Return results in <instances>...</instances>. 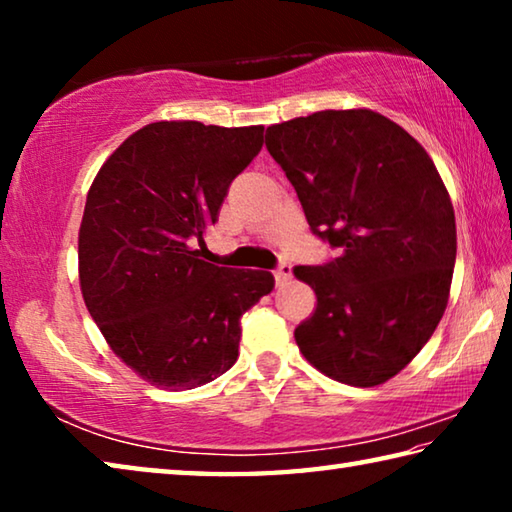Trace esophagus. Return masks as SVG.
Segmentation results:
<instances>
[{
  "label": "esophagus",
  "mask_w": 512,
  "mask_h": 512,
  "mask_svg": "<svg viewBox=\"0 0 512 512\" xmlns=\"http://www.w3.org/2000/svg\"><path fill=\"white\" fill-rule=\"evenodd\" d=\"M291 275H293V268H291V264H280L275 268V282L280 284H287L289 280H291Z\"/></svg>",
  "instance_id": "34e87169"
}]
</instances>
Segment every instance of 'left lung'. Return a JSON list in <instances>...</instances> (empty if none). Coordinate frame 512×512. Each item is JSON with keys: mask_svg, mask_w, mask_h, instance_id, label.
Masks as SVG:
<instances>
[{"mask_svg": "<svg viewBox=\"0 0 512 512\" xmlns=\"http://www.w3.org/2000/svg\"><path fill=\"white\" fill-rule=\"evenodd\" d=\"M311 232L339 250L293 275L316 291L296 327L311 366L350 386L395 377L445 314L456 262L454 207L436 164L372 110H323L266 128Z\"/></svg>", "mask_w": 512, "mask_h": 512, "instance_id": "left-lung-1", "label": "left lung"}]
</instances>
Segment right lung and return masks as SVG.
<instances>
[{
    "label": "right lung",
    "mask_w": 512,
    "mask_h": 512,
    "mask_svg": "<svg viewBox=\"0 0 512 512\" xmlns=\"http://www.w3.org/2000/svg\"><path fill=\"white\" fill-rule=\"evenodd\" d=\"M264 126L155 121L103 162L79 230L85 307L142 379L189 391L239 357L241 316L273 291L268 271L203 262L230 183L262 151Z\"/></svg>",
    "instance_id": "1"
}]
</instances>
